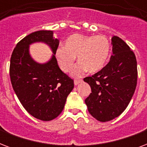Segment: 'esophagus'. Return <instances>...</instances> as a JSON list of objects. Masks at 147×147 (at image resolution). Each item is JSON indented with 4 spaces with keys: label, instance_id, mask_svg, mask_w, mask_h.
<instances>
[{
    "label": "esophagus",
    "instance_id": "1",
    "mask_svg": "<svg viewBox=\"0 0 147 147\" xmlns=\"http://www.w3.org/2000/svg\"><path fill=\"white\" fill-rule=\"evenodd\" d=\"M82 82V79H76V80L74 81V84H75V85H78L79 83H81Z\"/></svg>",
    "mask_w": 147,
    "mask_h": 147
}]
</instances>
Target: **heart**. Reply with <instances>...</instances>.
Instances as JSON below:
<instances>
[{
    "mask_svg": "<svg viewBox=\"0 0 147 147\" xmlns=\"http://www.w3.org/2000/svg\"><path fill=\"white\" fill-rule=\"evenodd\" d=\"M111 49V42L104 35L73 34L65 40L64 47L55 50V55L60 69L65 73L72 70L77 57L79 64L72 76L79 77L87 70L91 73L102 70L109 59Z\"/></svg>",
    "mask_w": 147,
    "mask_h": 147,
    "instance_id": "1",
    "label": "heart"
}]
</instances>
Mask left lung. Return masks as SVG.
<instances>
[{
  "label": "left lung",
  "instance_id": "1",
  "mask_svg": "<svg viewBox=\"0 0 147 147\" xmlns=\"http://www.w3.org/2000/svg\"><path fill=\"white\" fill-rule=\"evenodd\" d=\"M113 55L102 70L84 78L92 88L85 99L92 117L100 121H111L123 112L137 87V63L134 53L123 40L112 37Z\"/></svg>",
  "mask_w": 147,
  "mask_h": 147
}]
</instances>
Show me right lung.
Wrapping results in <instances>:
<instances>
[{"mask_svg":"<svg viewBox=\"0 0 147 147\" xmlns=\"http://www.w3.org/2000/svg\"><path fill=\"white\" fill-rule=\"evenodd\" d=\"M36 42H46L53 54L59 44L51 30L36 31L22 39L10 58V81L26 111L39 120L49 121L62 111L73 89L74 81L59 69L54 55L45 64H39L31 58L29 46Z\"/></svg>","mask_w":147,"mask_h":147,"instance_id":"add662e5","label":"right lung"}]
</instances>
